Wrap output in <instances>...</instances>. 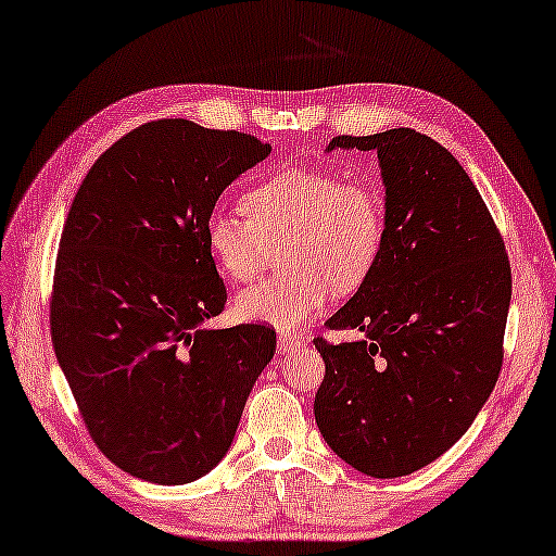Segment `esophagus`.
<instances>
[{
	"mask_svg": "<svg viewBox=\"0 0 556 556\" xmlns=\"http://www.w3.org/2000/svg\"><path fill=\"white\" fill-rule=\"evenodd\" d=\"M302 346V342L292 334H279L277 339V354H292Z\"/></svg>",
	"mask_w": 556,
	"mask_h": 556,
	"instance_id": "34e87169",
	"label": "esophagus"
}]
</instances>
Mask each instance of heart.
Instances as JSON below:
<instances>
[{
    "mask_svg": "<svg viewBox=\"0 0 556 556\" xmlns=\"http://www.w3.org/2000/svg\"><path fill=\"white\" fill-rule=\"evenodd\" d=\"M242 214L214 210L204 242L231 281H250L285 247V269L244 289L235 309L244 321L294 329L327 304L350 294L375 271L387 237L384 199L367 181L321 169H285L244 194Z\"/></svg>",
    "mask_w": 556,
    "mask_h": 556,
    "instance_id": "heart-1",
    "label": "heart"
}]
</instances>
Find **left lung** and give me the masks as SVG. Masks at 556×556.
I'll use <instances>...</instances> for the list:
<instances>
[{
    "instance_id": "1",
    "label": "left lung",
    "mask_w": 556,
    "mask_h": 556,
    "mask_svg": "<svg viewBox=\"0 0 556 556\" xmlns=\"http://www.w3.org/2000/svg\"><path fill=\"white\" fill-rule=\"evenodd\" d=\"M331 149L377 152L387 237L357 294L327 319L352 342L317 339L327 364L314 419L362 475H412L457 444L502 369L511 269L475 181L414 129L334 137Z\"/></svg>"
}]
</instances>
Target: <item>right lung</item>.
Instances as JSON below:
<instances>
[{
    "instance_id": "1",
    "label": "right lung",
    "mask_w": 556,
    "mask_h": 556,
    "mask_svg": "<svg viewBox=\"0 0 556 556\" xmlns=\"http://www.w3.org/2000/svg\"><path fill=\"white\" fill-rule=\"evenodd\" d=\"M271 144L156 119L92 164L66 214L52 344L94 444L127 475L189 484L225 459L275 357L264 325L212 329L227 289L204 222Z\"/></svg>"
}]
</instances>
